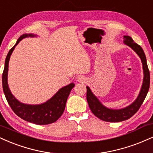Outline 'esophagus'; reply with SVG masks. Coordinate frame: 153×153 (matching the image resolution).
<instances>
[{"instance_id":"obj_1","label":"esophagus","mask_w":153,"mask_h":153,"mask_svg":"<svg viewBox=\"0 0 153 153\" xmlns=\"http://www.w3.org/2000/svg\"><path fill=\"white\" fill-rule=\"evenodd\" d=\"M77 80L80 82H85V78L83 76H82V75H80V76H78V78H77Z\"/></svg>"}]
</instances>
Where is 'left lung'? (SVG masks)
<instances>
[{
	"mask_svg": "<svg viewBox=\"0 0 153 153\" xmlns=\"http://www.w3.org/2000/svg\"><path fill=\"white\" fill-rule=\"evenodd\" d=\"M123 43L126 45L133 50L140 58L143 64V81L139 95L133 102L126 108L121 109H111L108 108L102 104L98 98L93 94V92L88 86H87V101L88 105L93 113L97 117L106 122L117 123L126 120L137 113V110L143 104L145 97L148 94L150 88V71H149L148 64H147L146 57L142 48L138 44L135 43L130 36H123Z\"/></svg>",
	"mask_w": 153,
	"mask_h": 153,
	"instance_id": "1",
	"label": "left lung"
}]
</instances>
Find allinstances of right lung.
Masks as SVG:
<instances>
[{
  "instance_id": "1",
  "label": "right lung",
  "mask_w": 153,
  "mask_h": 153,
  "mask_svg": "<svg viewBox=\"0 0 153 153\" xmlns=\"http://www.w3.org/2000/svg\"><path fill=\"white\" fill-rule=\"evenodd\" d=\"M28 37H37V35L30 33L23 34L18 38L16 43L9 51L5 61L4 70H3L2 82L3 90L5 96L8 101L9 105L12 108L18 117L24 120L36 125H48L56 122L63 113L65 110L68 97L69 96L71 90L74 88L75 84L71 82L68 85L60 88L53 96L48 100L46 102L38 105L25 104L20 102L12 94L8 84V64L10 56L15 48L23 38Z\"/></svg>"
}]
</instances>
